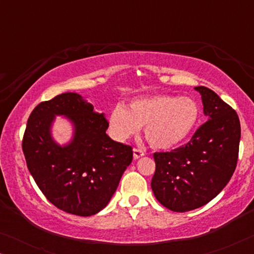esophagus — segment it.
<instances>
[{
  "label": "esophagus",
  "instance_id": "obj_1",
  "mask_svg": "<svg viewBox=\"0 0 254 254\" xmlns=\"http://www.w3.org/2000/svg\"><path fill=\"white\" fill-rule=\"evenodd\" d=\"M133 156H134V159H138V158H141L142 156H144V152L140 150V149L134 148L133 149Z\"/></svg>",
  "mask_w": 254,
  "mask_h": 254
}]
</instances>
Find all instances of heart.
<instances>
[{
	"mask_svg": "<svg viewBox=\"0 0 254 254\" xmlns=\"http://www.w3.org/2000/svg\"><path fill=\"white\" fill-rule=\"evenodd\" d=\"M199 117V106L190 97L159 95L131 100L126 109L116 106L109 124L114 137L120 141L143 127L149 143L166 150L183 143L192 134Z\"/></svg>",
	"mask_w": 254,
	"mask_h": 254,
	"instance_id": "heart-1",
	"label": "heart"
}]
</instances>
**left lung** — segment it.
<instances>
[{
	"mask_svg": "<svg viewBox=\"0 0 254 254\" xmlns=\"http://www.w3.org/2000/svg\"><path fill=\"white\" fill-rule=\"evenodd\" d=\"M201 95L208 118L189 143L170 152H155L151 189L172 211L184 213L209 202L227 186L238 159L241 123L235 110L206 86Z\"/></svg>",
	"mask_w": 254,
	"mask_h": 254,
	"instance_id": "8db88e82",
	"label": "left lung"
}]
</instances>
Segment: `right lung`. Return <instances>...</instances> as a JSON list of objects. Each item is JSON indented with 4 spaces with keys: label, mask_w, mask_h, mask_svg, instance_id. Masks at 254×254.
<instances>
[{
    "label": "right lung",
    "mask_w": 254,
    "mask_h": 254,
    "mask_svg": "<svg viewBox=\"0 0 254 254\" xmlns=\"http://www.w3.org/2000/svg\"><path fill=\"white\" fill-rule=\"evenodd\" d=\"M57 116L73 126V137L61 146L51 135ZM105 116L75 92L40 103L30 114L23 137L27 169L48 201L65 213L91 216L110 202L133 159L129 145L106 134Z\"/></svg>",
    "instance_id": "1"
}]
</instances>
